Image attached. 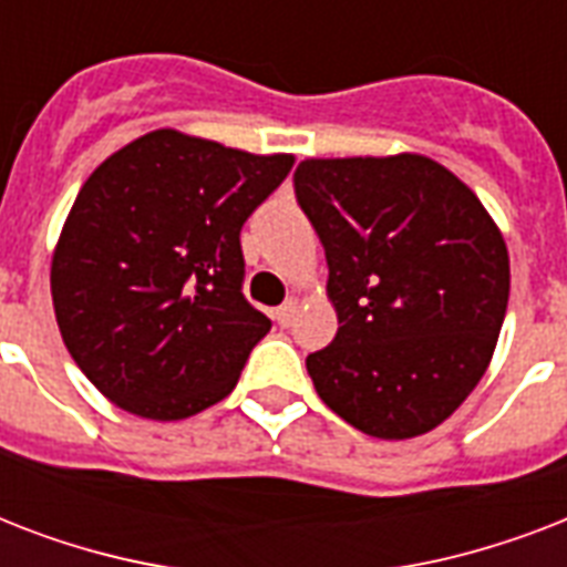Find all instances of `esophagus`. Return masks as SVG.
Returning a JSON list of instances; mask_svg holds the SVG:
<instances>
[{
    "label": "esophagus",
    "instance_id": "34e87169",
    "mask_svg": "<svg viewBox=\"0 0 567 567\" xmlns=\"http://www.w3.org/2000/svg\"><path fill=\"white\" fill-rule=\"evenodd\" d=\"M297 309H300V302H297V300L282 302V306H279V309L274 311L276 323H279V327H288V323H291V320H293V315H297Z\"/></svg>",
    "mask_w": 567,
    "mask_h": 567
}]
</instances>
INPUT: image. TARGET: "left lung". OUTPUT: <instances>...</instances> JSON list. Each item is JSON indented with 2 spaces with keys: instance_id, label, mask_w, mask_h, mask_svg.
I'll return each mask as SVG.
<instances>
[{
  "instance_id": "8db88e82",
  "label": "left lung",
  "mask_w": 567,
  "mask_h": 567,
  "mask_svg": "<svg viewBox=\"0 0 567 567\" xmlns=\"http://www.w3.org/2000/svg\"><path fill=\"white\" fill-rule=\"evenodd\" d=\"M327 249L336 341L306 359L323 403L364 435L444 423L492 362L509 249L480 196L426 155L306 158L293 173Z\"/></svg>"
}]
</instances>
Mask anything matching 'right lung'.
Instances as JSON below:
<instances>
[{
    "mask_svg": "<svg viewBox=\"0 0 567 567\" xmlns=\"http://www.w3.org/2000/svg\"><path fill=\"white\" fill-rule=\"evenodd\" d=\"M155 128L87 176L52 252V306L82 373L123 412L182 421L238 385L270 320L240 293V226L291 173Z\"/></svg>",
    "mask_w": 567,
    "mask_h": 567,
    "instance_id": "1",
    "label": "right lung"
}]
</instances>
